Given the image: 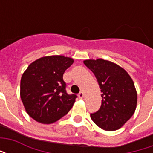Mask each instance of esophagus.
I'll list each match as a JSON object with an SVG mask.
<instances>
[{
  "instance_id": "1",
  "label": "esophagus",
  "mask_w": 153,
  "mask_h": 153,
  "mask_svg": "<svg viewBox=\"0 0 153 153\" xmlns=\"http://www.w3.org/2000/svg\"><path fill=\"white\" fill-rule=\"evenodd\" d=\"M78 96H79V98H83V96H84V94H83V91H81V92L79 93V95H78Z\"/></svg>"
}]
</instances>
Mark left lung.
Wrapping results in <instances>:
<instances>
[{"instance_id": "8db88e82", "label": "left lung", "mask_w": 153, "mask_h": 153, "mask_svg": "<svg viewBox=\"0 0 153 153\" xmlns=\"http://www.w3.org/2000/svg\"><path fill=\"white\" fill-rule=\"evenodd\" d=\"M83 63L96 76L102 93L101 107L90 114L91 119L104 130L118 129L136 109L137 92L133 80L124 69L108 60H87Z\"/></svg>"}]
</instances>
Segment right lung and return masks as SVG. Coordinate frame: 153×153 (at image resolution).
<instances>
[{
	"instance_id": "right-lung-1",
	"label": "right lung",
	"mask_w": 153,
	"mask_h": 153,
	"mask_svg": "<svg viewBox=\"0 0 153 153\" xmlns=\"http://www.w3.org/2000/svg\"><path fill=\"white\" fill-rule=\"evenodd\" d=\"M73 62V59L63 56L42 57L23 74L21 100L27 113L36 121L51 124L72 108L77 95L67 93L63 74Z\"/></svg>"
}]
</instances>
